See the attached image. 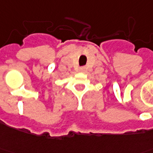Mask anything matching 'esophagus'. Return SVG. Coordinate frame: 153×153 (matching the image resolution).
Returning a JSON list of instances; mask_svg holds the SVG:
<instances>
[{
    "label": "esophagus",
    "mask_w": 153,
    "mask_h": 153,
    "mask_svg": "<svg viewBox=\"0 0 153 153\" xmlns=\"http://www.w3.org/2000/svg\"><path fill=\"white\" fill-rule=\"evenodd\" d=\"M83 70H84V68H83V67L80 68V71H83Z\"/></svg>",
    "instance_id": "obj_1"
}]
</instances>
